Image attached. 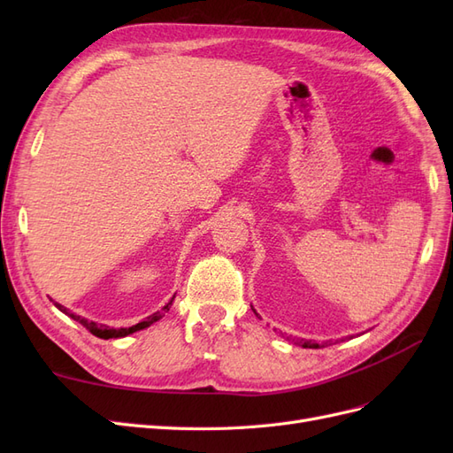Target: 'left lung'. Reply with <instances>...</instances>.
<instances>
[{
  "instance_id": "left-lung-1",
  "label": "left lung",
  "mask_w": 453,
  "mask_h": 453,
  "mask_svg": "<svg viewBox=\"0 0 453 453\" xmlns=\"http://www.w3.org/2000/svg\"><path fill=\"white\" fill-rule=\"evenodd\" d=\"M251 310L255 311V308H253V306H251ZM255 313H257V311H255ZM293 342H295V344H296V346H303V348H311V349H318V348H323L321 344H318V342H311V340H304V338H300V340L296 338V340H293Z\"/></svg>"
}]
</instances>
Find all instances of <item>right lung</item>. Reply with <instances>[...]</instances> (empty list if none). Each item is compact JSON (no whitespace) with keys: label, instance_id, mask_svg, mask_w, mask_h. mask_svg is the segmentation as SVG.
I'll list each match as a JSON object with an SVG mask.
<instances>
[{"label":"right lung","instance_id":"obj_1","mask_svg":"<svg viewBox=\"0 0 453 453\" xmlns=\"http://www.w3.org/2000/svg\"><path fill=\"white\" fill-rule=\"evenodd\" d=\"M173 298H175V295L170 298V303L164 306L162 310H158V311H155L153 315H149V318H145V321H142V323H138V325H132V326H120V328H113V326H107V325H102V323H96V321H88V319H85V318H81V315H77V313H73V311H70L67 310L65 306H62V304H58V303H54L52 300V304L57 306L62 313H65L67 318H72L73 321H77V323H81L83 325L88 333H92L94 336H98V338H104V340H109V338H125V336H128V334H132V333H138V331H143V328H147V326H150L153 323H157L158 319H162L164 318V313L166 311H170V308H172V303H173Z\"/></svg>","mask_w":453,"mask_h":453}]
</instances>
